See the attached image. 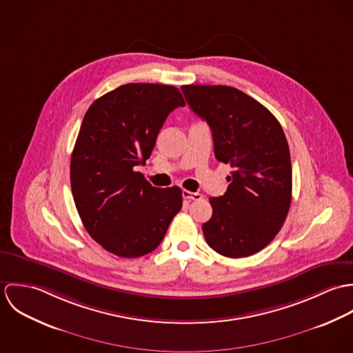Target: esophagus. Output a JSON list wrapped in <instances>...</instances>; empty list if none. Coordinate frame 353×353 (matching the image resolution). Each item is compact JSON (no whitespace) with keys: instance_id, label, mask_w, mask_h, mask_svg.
Instances as JSON below:
<instances>
[{"instance_id":"esophagus-1","label":"esophagus","mask_w":353,"mask_h":353,"mask_svg":"<svg viewBox=\"0 0 353 353\" xmlns=\"http://www.w3.org/2000/svg\"><path fill=\"white\" fill-rule=\"evenodd\" d=\"M182 196H183V199H186L189 201H197V200H201L202 199L200 193H193V192H189V190H183Z\"/></svg>"}]
</instances>
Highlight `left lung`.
<instances>
[{"mask_svg":"<svg viewBox=\"0 0 353 353\" xmlns=\"http://www.w3.org/2000/svg\"><path fill=\"white\" fill-rule=\"evenodd\" d=\"M190 108L210 126L214 156L232 168L227 192L210 197L206 243L228 258L249 256L281 230L292 199L290 147L276 117L227 85H183Z\"/></svg>","mask_w":353,"mask_h":353,"instance_id":"1","label":"left lung"}]
</instances>
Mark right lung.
I'll return each mask as SVG.
<instances>
[{"label":"right lung","mask_w":353,"mask_h":353,"mask_svg":"<svg viewBox=\"0 0 353 353\" xmlns=\"http://www.w3.org/2000/svg\"><path fill=\"white\" fill-rule=\"evenodd\" d=\"M183 105L172 85L132 83L85 112L72 152L70 186L84 228L107 252L122 258L153 252L181 210V188H153L134 167L145 164L168 114Z\"/></svg>","instance_id":"1"}]
</instances>
